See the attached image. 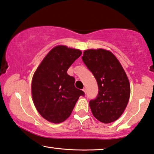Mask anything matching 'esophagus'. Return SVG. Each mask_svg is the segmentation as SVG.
<instances>
[{
  "instance_id": "obj_1",
  "label": "esophagus",
  "mask_w": 154,
  "mask_h": 154,
  "mask_svg": "<svg viewBox=\"0 0 154 154\" xmlns=\"http://www.w3.org/2000/svg\"><path fill=\"white\" fill-rule=\"evenodd\" d=\"M83 91H84V93H85V94H86V88H84V89H83Z\"/></svg>"
}]
</instances>
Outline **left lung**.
I'll list each match as a JSON object with an SVG mask.
<instances>
[{
    "mask_svg": "<svg viewBox=\"0 0 154 154\" xmlns=\"http://www.w3.org/2000/svg\"><path fill=\"white\" fill-rule=\"evenodd\" d=\"M82 60L98 84L97 97L89 102L92 113L103 123L116 121L125 111L130 96V84L125 71L111 51L85 50Z\"/></svg>",
    "mask_w": 154,
    "mask_h": 154,
    "instance_id": "obj_1",
    "label": "left lung"
}]
</instances>
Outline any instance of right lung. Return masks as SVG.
Instances as JSON below:
<instances>
[{
	"mask_svg": "<svg viewBox=\"0 0 154 154\" xmlns=\"http://www.w3.org/2000/svg\"><path fill=\"white\" fill-rule=\"evenodd\" d=\"M79 49L58 45L38 66L31 82V94L36 109L44 119L60 123L70 116L75 103L84 92L75 86V78L67 74L80 57Z\"/></svg>",
	"mask_w": 154,
	"mask_h": 154,
	"instance_id": "obj_1",
	"label": "right lung"
}]
</instances>
